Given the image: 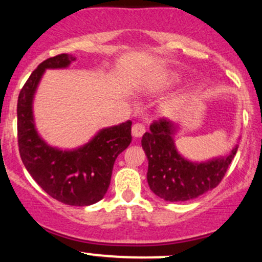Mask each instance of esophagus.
<instances>
[{"mask_svg":"<svg viewBox=\"0 0 262 262\" xmlns=\"http://www.w3.org/2000/svg\"><path fill=\"white\" fill-rule=\"evenodd\" d=\"M144 133H145V125L141 124V123H135L132 127V134L134 138H140Z\"/></svg>","mask_w":262,"mask_h":262,"instance_id":"34e87169","label":"esophagus"}]
</instances>
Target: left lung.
I'll use <instances>...</instances> for the list:
<instances>
[{
    "mask_svg": "<svg viewBox=\"0 0 262 262\" xmlns=\"http://www.w3.org/2000/svg\"><path fill=\"white\" fill-rule=\"evenodd\" d=\"M176 130L177 125L171 121H154L150 132L143 135L141 146L149 161L146 179L150 189L169 202H185L217 187L236 154L237 145L229 155L192 162L177 151L173 141Z\"/></svg>",
    "mask_w": 262,
    "mask_h": 262,
    "instance_id": "8db88e82",
    "label": "left lung"
}]
</instances>
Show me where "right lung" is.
Returning <instances> with one entry per match:
<instances>
[{"mask_svg":"<svg viewBox=\"0 0 262 262\" xmlns=\"http://www.w3.org/2000/svg\"><path fill=\"white\" fill-rule=\"evenodd\" d=\"M73 55L60 54L44 60L20 90L17 103L19 154L34 181L53 197L69 206H90L106 194L114 161L132 141V121L102 129L91 141L75 150H60L39 137L33 121V97L47 69L68 68Z\"/></svg>","mask_w":262,"mask_h":262,"instance_id":"add662e5","label":"right lung"}]
</instances>
